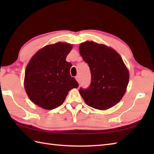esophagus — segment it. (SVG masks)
Listing matches in <instances>:
<instances>
[{
    "label": "esophagus",
    "instance_id": "34e87169",
    "mask_svg": "<svg viewBox=\"0 0 154 154\" xmlns=\"http://www.w3.org/2000/svg\"><path fill=\"white\" fill-rule=\"evenodd\" d=\"M75 79H76V80H77V82L79 83V82H80V79H79V76H76V77H75Z\"/></svg>",
    "mask_w": 154,
    "mask_h": 154
}]
</instances>
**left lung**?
I'll return each mask as SVG.
<instances>
[{
	"mask_svg": "<svg viewBox=\"0 0 154 154\" xmlns=\"http://www.w3.org/2000/svg\"><path fill=\"white\" fill-rule=\"evenodd\" d=\"M80 54L90 68L91 82L79 93L87 105L106 110L119 102L126 93L129 72L120 55L112 48L94 42L79 45Z\"/></svg>",
	"mask_w": 154,
	"mask_h": 154,
	"instance_id": "left-lung-1",
	"label": "left lung"
}]
</instances>
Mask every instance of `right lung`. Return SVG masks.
Instances as JSON below:
<instances>
[{
	"label": "right lung",
	"mask_w": 154,
	"mask_h": 154,
	"mask_svg": "<svg viewBox=\"0 0 154 154\" xmlns=\"http://www.w3.org/2000/svg\"><path fill=\"white\" fill-rule=\"evenodd\" d=\"M72 45L64 42L48 45L39 50L26 68L24 87L36 105L52 110L61 105L73 88L79 84L70 75L72 65L66 57Z\"/></svg>",
	"instance_id": "obj_1"
}]
</instances>
